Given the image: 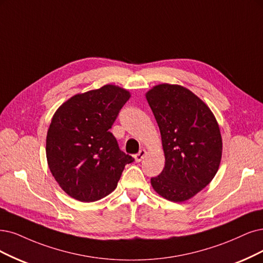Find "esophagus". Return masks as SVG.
<instances>
[{"mask_svg": "<svg viewBox=\"0 0 263 263\" xmlns=\"http://www.w3.org/2000/svg\"><path fill=\"white\" fill-rule=\"evenodd\" d=\"M146 151L145 149H141L137 155H134V158H135V161H138V162H140V161H142V159L145 157V155H146Z\"/></svg>", "mask_w": 263, "mask_h": 263, "instance_id": "34e87169", "label": "esophagus"}]
</instances>
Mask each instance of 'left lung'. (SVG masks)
<instances>
[{
    "label": "left lung",
    "mask_w": 263,
    "mask_h": 263,
    "mask_svg": "<svg viewBox=\"0 0 263 263\" xmlns=\"http://www.w3.org/2000/svg\"><path fill=\"white\" fill-rule=\"evenodd\" d=\"M164 153V168L153 189L174 202L185 201L215 178L222 156L219 124L209 107L189 89L162 83L146 93Z\"/></svg>",
    "instance_id": "8db88e82"
}]
</instances>
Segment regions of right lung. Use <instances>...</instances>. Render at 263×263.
I'll return each mask as SVG.
<instances>
[{"label": "right lung", "mask_w": 263, "mask_h": 263, "mask_svg": "<svg viewBox=\"0 0 263 263\" xmlns=\"http://www.w3.org/2000/svg\"><path fill=\"white\" fill-rule=\"evenodd\" d=\"M130 92L106 84L76 94L54 114L46 135V158L56 182L70 197L90 202L110 194L126 163L109 132Z\"/></svg>", "instance_id": "add662e5"}]
</instances>
